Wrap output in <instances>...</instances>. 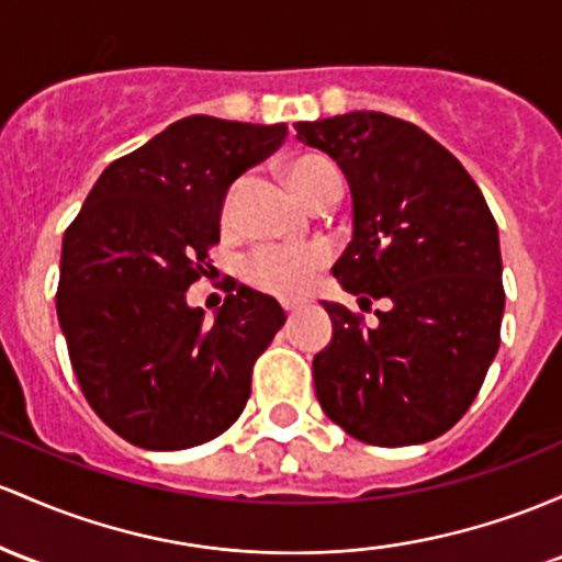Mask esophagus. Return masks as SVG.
Segmentation results:
<instances>
[{"label":"esophagus","instance_id":"obj_1","mask_svg":"<svg viewBox=\"0 0 562 562\" xmlns=\"http://www.w3.org/2000/svg\"><path fill=\"white\" fill-rule=\"evenodd\" d=\"M282 310H285L288 314H293V312L301 310V304H299V301H282Z\"/></svg>","mask_w":562,"mask_h":562}]
</instances>
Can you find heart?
Wrapping results in <instances>:
<instances>
[{
  "label": "heart",
  "instance_id": "obj_1",
  "mask_svg": "<svg viewBox=\"0 0 562 562\" xmlns=\"http://www.w3.org/2000/svg\"><path fill=\"white\" fill-rule=\"evenodd\" d=\"M336 176V168L323 157L304 154L285 165V178L301 200H310L325 178ZM330 248L323 243L310 245H261L245 258L243 274L258 291L301 299L314 288L319 271L328 267Z\"/></svg>",
  "mask_w": 562,
  "mask_h": 562
}]
</instances>
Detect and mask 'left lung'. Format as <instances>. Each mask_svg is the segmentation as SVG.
<instances>
[{
    "label": "left lung",
    "instance_id": "left-lung-1",
    "mask_svg": "<svg viewBox=\"0 0 562 562\" xmlns=\"http://www.w3.org/2000/svg\"><path fill=\"white\" fill-rule=\"evenodd\" d=\"M293 127L349 181L351 243L333 274L347 293L386 301L375 325L323 301L333 338L312 362L319 405L368 446L435 440L464 416L498 351L502 250L483 191L397 116L351 111Z\"/></svg>",
    "mask_w": 562,
    "mask_h": 562
}]
</instances>
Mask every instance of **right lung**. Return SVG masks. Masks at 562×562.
I'll use <instances>...</instances> for the list:
<instances>
[{
	"instance_id": "obj_1",
	"label": "right lung",
	"mask_w": 562,
	"mask_h": 562,
	"mask_svg": "<svg viewBox=\"0 0 562 562\" xmlns=\"http://www.w3.org/2000/svg\"><path fill=\"white\" fill-rule=\"evenodd\" d=\"M288 125L187 116L111 162L64 234L55 306L79 386L146 451L202 446L237 422L252 362L285 312L239 285L207 323L187 304L221 239L226 191Z\"/></svg>"
}]
</instances>
